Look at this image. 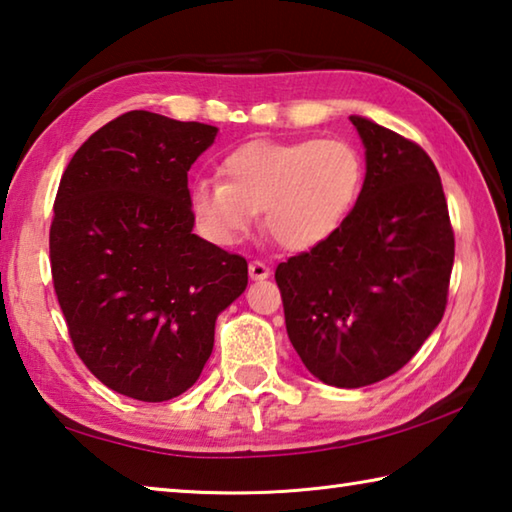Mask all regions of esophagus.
I'll return each mask as SVG.
<instances>
[{
    "label": "esophagus",
    "mask_w": 512,
    "mask_h": 512,
    "mask_svg": "<svg viewBox=\"0 0 512 512\" xmlns=\"http://www.w3.org/2000/svg\"><path fill=\"white\" fill-rule=\"evenodd\" d=\"M248 273H250V280H255V282H259V280H266L268 275H271V268H268L264 262H250V266H248Z\"/></svg>",
    "instance_id": "esophagus-1"
}]
</instances>
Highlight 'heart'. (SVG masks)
<instances>
[{
	"label": "heart",
	"mask_w": 512,
	"mask_h": 512,
	"mask_svg": "<svg viewBox=\"0 0 512 512\" xmlns=\"http://www.w3.org/2000/svg\"><path fill=\"white\" fill-rule=\"evenodd\" d=\"M221 174L224 181L201 176L190 185V210L203 237L237 244L262 212L268 235L302 253L349 219L365 185V159L342 138L253 141L226 156Z\"/></svg>",
	"instance_id": "obj_1"
}]
</instances>
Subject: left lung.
<instances>
[{
  "label": "left lung",
  "instance_id": "obj_1",
  "mask_svg": "<svg viewBox=\"0 0 512 512\" xmlns=\"http://www.w3.org/2000/svg\"><path fill=\"white\" fill-rule=\"evenodd\" d=\"M365 185L349 219L275 271L286 333L322 383L356 389L412 360L439 327L454 264L441 176L423 147L349 116Z\"/></svg>",
  "mask_w": 512,
  "mask_h": 512
}]
</instances>
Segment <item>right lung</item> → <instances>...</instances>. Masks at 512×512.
I'll use <instances>...</instances> for the list:
<instances>
[{
  "instance_id": "obj_1",
  "label": "right lung",
  "mask_w": 512,
  "mask_h": 512,
  "mask_svg": "<svg viewBox=\"0 0 512 512\" xmlns=\"http://www.w3.org/2000/svg\"><path fill=\"white\" fill-rule=\"evenodd\" d=\"M219 129L127 111L62 174L49 235L55 295L102 385L161 403L197 383L248 264L194 235L188 172Z\"/></svg>"
}]
</instances>
